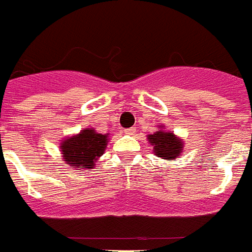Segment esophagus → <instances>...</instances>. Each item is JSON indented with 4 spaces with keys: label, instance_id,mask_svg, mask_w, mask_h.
<instances>
[{
    "label": "esophagus",
    "instance_id": "1",
    "mask_svg": "<svg viewBox=\"0 0 252 252\" xmlns=\"http://www.w3.org/2000/svg\"><path fill=\"white\" fill-rule=\"evenodd\" d=\"M125 133L127 134V135H134V134L137 133V128H135V127H130V128H127V130L125 131Z\"/></svg>",
    "mask_w": 252,
    "mask_h": 252
}]
</instances>
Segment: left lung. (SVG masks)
<instances>
[{
  "label": "left lung",
  "mask_w": 252,
  "mask_h": 252,
  "mask_svg": "<svg viewBox=\"0 0 252 252\" xmlns=\"http://www.w3.org/2000/svg\"><path fill=\"white\" fill-rule=\"evenodd\" d=\"M163 127V125H160L158 131H155L154 134H149L147 141L153 146V153L158 158L166 160L175 159L177 157L182 155L185 143H183V139L175 135L173 131L164 130Z\"/></svg>",
  "instance_id": "1"
}]
</instances>
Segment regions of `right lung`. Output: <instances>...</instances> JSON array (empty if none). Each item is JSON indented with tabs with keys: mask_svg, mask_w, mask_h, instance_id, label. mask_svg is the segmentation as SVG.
Listing matches in <instances>:
<instances>
[{
	"mask_svg": "<svg viewBox=\"0 0 252 252\" xmlns=\"http://www.w3.org/2000/svg\"><path fill=\"white\" fill-rule=\"evenodd\" d=\"M109 142V133L101 134L95 128H83L78 134L63 138L60 145L62 159L75 170H92L103 155Z\"/></svg>",
	"mask_w": 252,
	"mask_h": 252,
	"instance_id": "right-lung-1",
	"label": "right lung"
}]
</instances>
